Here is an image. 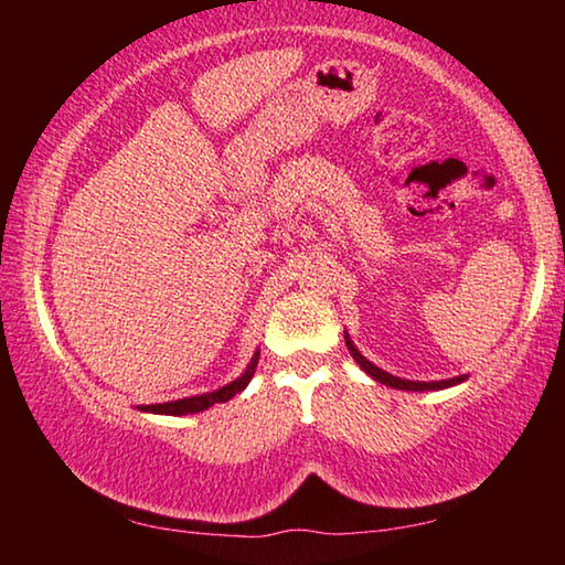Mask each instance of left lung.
<instances>
[{
    "label": "left lung",
    "instance_id": "8db88e82",
    "mask_svg": "<svg viewBox=\"0 0 565 565\" xmlns=\"http://www.w3.org/2000/svg\"><path fill=\"white\" fill-rule=\"evenodd\" d=\"M343 339H347V347L351 351L353 361H356L359 366L366 371L371 379L379 381V384H384V386H391V388H401V391H441V388H451V386L463 384V381L468 379V374L454 376V379H444V381H408V379H401V376L388 374V371H384V369H379L376 363H371L366 356H363V353L356 347H353V341H351V337H349L347 331H343Z\"/></svg>",
    "mask_w": 565,
    "mask_h": 565
}]
</instances>
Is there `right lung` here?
<instances>
[{
  "label": "right lung",
  "mask_w": 565,
  "mask_h": 565,
  "mask_svg": "<svg viewBox=\"0 0 565 565\" xmlns=\"http://www.w3.org/2000/svg\"><path fill=\"white\" fill-rule=\"evenodd\" d=\"M256 363H259V351H254L252 361L244 369V374L234 379L232 384H226L216 391H209V394H199V396H189V398H177V401H167V404H149V406H137L145 414H161V416H186V414H199V411H206L214 404H224V401L234 398L238 391H244L252 381Z\"/></svg>",
  "instance_id": "right-lung-1"
}]
</instances>
